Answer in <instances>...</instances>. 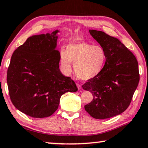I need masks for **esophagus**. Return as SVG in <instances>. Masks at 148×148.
I'll list each match as a JSON object with an SVG mask.
<instances>
[{
	"mask_svg": "<svg viewBox=\"0 0 148 148\" xmlns=\"http://www.w3.org/2000/svg\"><path fill=\"white\" fill-rule=\"evenodd\" d=\"M77 88H78V89H81V85H79V83H77Z\"/></svg>",
	"mask_w": 148,
	"mask_h": 148,
	"instance_id": "1",
	"label": "esophagus"
}]
</instances>
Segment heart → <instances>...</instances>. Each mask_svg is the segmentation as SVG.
<instances>
[{
	"label": "heart",
	"mask_w": 148,
	"mask_h": 148,
	"mask_svg": "<svg viewBox=\"0 0 148 148\" xmlns=\"http://www.w3.org/2000/svg\"><path fill=\"white\" fill-rule=\"evenodd\" d=\"M60 65L66 74L71 72V63L76 75L83 81L99 76L106 62V53L101 45L74 41L60 51Z\"/></svg>",
	"instance_id": "1"
}]
</instances>
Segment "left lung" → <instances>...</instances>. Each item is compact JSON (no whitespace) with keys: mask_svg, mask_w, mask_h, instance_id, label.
<instances>
[{"mask_svg":"<svg viewBox=\"0 0 148 148\" xmlns=\"http://www.w3.org/2000/svg\"><path fill=\"white\" fill-rule=\"evenodd\" d=\"M106 53V62L99 76L82 86L92 92L93 99L85 109L96 119H106L126 110L140 81L138 63L134 55L117 39L104 32L89 29Z\"/></svg>","mask_w":148,"mask_h":148,"instance_id":"1","label":"left lung"}]
</instances>
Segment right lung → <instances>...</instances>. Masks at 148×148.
<instances>
[{
	"label": "right lung",
	"mask_w": 148,
	"mask_h": 148,
	"mask_svg": "<svg viewBox=\"0 0 148 148\" xmlns=\"http://www.w3.org/2000/svg\"><path fill=\"white\" fill-rule=\"evenodd\" d=\"M58 32L31 36L11 58L7 71L10 100L18 110L31 117L52 115L61 95L78 90L71 77L63 75L59 68Z\"/></svg>",
	"instance_id": "add662e5"
}]
</instances>
